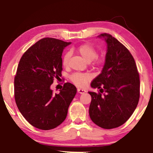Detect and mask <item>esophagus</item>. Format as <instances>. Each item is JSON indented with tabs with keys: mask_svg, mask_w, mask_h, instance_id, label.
Returning <instances> with one entry per match:
<instances>
[{
	"mask_svg": "<svg viewBox=\"0 0 153 153\" xmlns=\"http://www.w3.org/2000/svg\"><path fill=\"white\" fill-rule=\"evenodd\" d=\"M77 92H78V93L83 94V93H85V90H83V89H81V88H78V89H77Z\"/></svg>",
	"mask_w": 153,
	"mask_h": 153,
	"instance_id": "1",
	"label": "esophagus"
}]
</instances>
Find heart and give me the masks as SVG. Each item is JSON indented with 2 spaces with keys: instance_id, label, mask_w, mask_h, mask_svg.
<instances>
[{
  "instance_id": "1",
  "label": "heart",
  "mask_w": 153,
  "mask_h": 153,
  "mask_svg": "<svg viewBox=\"0 0 153 153\" xmlns=\"http://www.w3.org/2000/svg\"><path fill=\"white\" fill-rule=\"evenodd\" d=\"M76 51L80 55L82 56L83 59L88 62H91L95 59L97 56V51L93 46L88 44L82 45L76 49ZM71 56V53L68 51L65 54L62 58V65L64 66H67L68 64L69 59ZM102 60H98L97 64L101 63ZM70 79L75 85L79 87H84L91 79V76L88 74H80V73H76L72 74L70 76Z\"/></svg>"
}]
</instances>
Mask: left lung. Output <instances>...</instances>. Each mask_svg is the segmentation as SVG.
Segmentation results:
<instances>
[{"label": "left lung", "instance_id": "8db88e82", "mask_svg": "<svg viewBox=\"0 0 153 153\" xmlns=\"http://www.w3.org/2000/svg\"><path fill=\"white\" fill-rule=\"evenodd\" d=\"M97 37L106 43V53L101 73L91 84L100 93L88 92L92 98L89 115L97 126L113 129L124 124L137 108L139 74L133 56L118 39L106 33Z\"/></svg>", "mask_w": 153, "mask_h": 153}]
</instances>
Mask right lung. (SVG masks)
Listing matches in <instances>:
<instances>
[{"mask_svg": "<svg viewBox=\"0 0 153 153\" xmlns=\"http://www.w3.org/2000/svg\"><path fill=\"white\" fill-rule=\"evenodd\" d=\"M71 42L46 37L25 52L14 78L16 106L25 119L36 128L49 130L65 120L76 88L65 83L58 94L51 89L53 79L61 76L62 53Z\"/></svg>", "mask_w": 153, "mask_h": 153, "instance_id": "obj_1", "label": "right lung"}]
</instances>
